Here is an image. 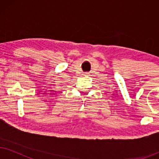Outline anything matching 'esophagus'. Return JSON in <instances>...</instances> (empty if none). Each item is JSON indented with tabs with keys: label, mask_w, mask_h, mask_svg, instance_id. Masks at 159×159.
Masks as SVG:
<instances>
[{
	"label": "esophagus",
	"mask_w": 159,
	"mask_h": 159,
	"mask_svg": "<svg viewBox=\"0 0 159 159\" xmlns=\"http://www.w3.org/2000/svg\"><path fill=\"white\" fill-rule=\"evenodd\" d=\"M87 75V74H85V75Z\"/></svg>",
	"instance_id": "34e87169"
}]
</instances>
